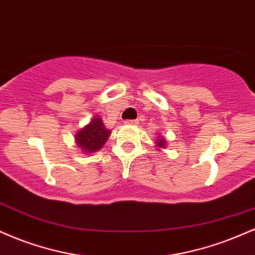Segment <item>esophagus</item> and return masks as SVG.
<instances>
[{"label":"esophagus","instance_id":"34e87169","mask_svg":"<svg viewBox=\"0 0 255 255\" xmlns=\"http://www.w3.org/2000/svg\"><path fill=\"white\" fill-rule=\"evenodd\" d=\"M125 124L126 125H129V126H137V124H139V121H137V120H126Z\"/></svg>","mask_w":255,"mask_h":255}]
</instances>
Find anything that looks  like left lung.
Returning <instances> with one entry per match:
<instances>
[{
  "label": "left lung",
  "mask_w": 255,
  "mask_h": 255,
  "mask_svg": "<svg viewBox=\"0 0 255 255\" xmlns=\"http://www.w3.org/2000/svg\"><path fill=\"white\" fill-rule=\"evenodd\" d=\"M156 145H157V147H159V148H164L165 146H166V141H165L164 137L158 136V140L156 141Z\"/></svg>",
  "instance_id": "left-lung-1"
}]
</instances>
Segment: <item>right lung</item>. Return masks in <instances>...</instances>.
Here are the masks:
<instances>
[{"label":"right lung","instance_id":"right-lung-1","mask_svg":"<svg viewBox=\"0 0 255 255\" xmlns=\"http://www.w3.org/2000/svg\"><path fill=\"white\" fill-rule=\"evenodd\" d=\"M109 135L110 130L105 128L102 119L96 116L89 125L75 134V141L84 153H93L103 147Z\"/></svg>","mask_w":255,"mask_h":255}]
</instances>
